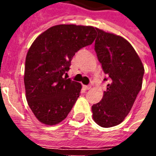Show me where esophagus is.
<instances>
[{
    "instance_id": "esophagus-1",
    "label": "esophagus",
    "mask_w": 156,
    "mask_h": 156,
    "mask_svg": "<svg viewBox=\"0 0 156 156\" xmlns=\"http://www.w3.org/2000/svg\"><path fill=\"white\" fill-rule=\"evenodd\" d=\"M84 88L86 90H89V89L91 88V86H90V85H88V86H84Z\"/></svg>"
}]
</instances>
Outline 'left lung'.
Masks as SVG:
<instances>
[{
    "instance_id": "left-lung-1",
    "label": "left lung",
    "mask_w": 156,
    "mask_h": 156,
    "mask_svg": "<svg viewBox=\"0 0 156 156\" xmlns=\"http://www.w3.org/2000/svg\"><path fill=\"white\" fill-rule=\"evenodd\" d=\"M94 50L110 79L101 101L92 106L93 119L104 128L119 124L130 111L142 87L144 68L131 44L120 36L96 28Z\"/></svg>"
}]
</instances>
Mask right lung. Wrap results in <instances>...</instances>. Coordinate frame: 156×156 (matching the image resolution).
<instances>
[{
    "label": "right lung",
    "instance_id": "add662e5",
    "mask_svg": "<svg viewBox=\"0 0 156 156\" xmlns=\"http://www.w3.org/2000/svg\"><path fill=\"white\" fill-rule=\"evenodd\" d=\"M95 37L93 27L62 24L42 32L29 48L24 73L26 98L41 123L55 125L71 111L82 85L66 74L75 53L91 45Z\"/></svg>",
    "mask_w": 156,
    "mask_h": 156
}]
</instances>
